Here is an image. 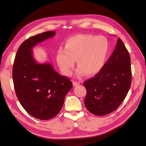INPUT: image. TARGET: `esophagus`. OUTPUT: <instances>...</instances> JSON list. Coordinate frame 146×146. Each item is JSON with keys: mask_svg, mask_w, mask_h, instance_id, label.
Here are the masks:
<instances>
[{"mask_svg": "<svg viewBox=\"0 0 146 146\" xmlns=\"http://www.w3.org/2000/svg\"><path fill=\"white\" fill-rule=\"evenodd\" d=\"M72 84H73V86L75 87V86H78V85L80 84V82H76V81H73Z\"/></svg>", "mask_w": 146, "mask_h": 146, "instance_id": "1", "label": "esophagus"}]
</instances>
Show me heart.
Masks as SVG:
<instances>
[{"instance_id": "obj_1", "label": "heart", "mask_w": 146, "mask_h": 146, "mask_svg": "<svg viewBox=\"0 0 146 146\" xmlns=\"http://www.w3.org/2000/svg\"><path fill=\"white\" fill-rule=\"evenodd\" d=\"M109 51L108 40L91 34H79L66 40L64 49L60 48L56 60L62 73L69 75L77 60L79 75H94L103 67Z\"/></svg>"}]
</instances>
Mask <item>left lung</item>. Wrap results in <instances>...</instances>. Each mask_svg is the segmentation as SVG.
Masks as SVG:
<instances>
[{"mask_svg": "<svg viewBox=\"0 0 146 146\" xmlns=\"http://www.w3.org/2000/svg\"><path fill=\"white\" fill-rule=\"evenodd\" d=\"M130 57L119 38L111 56L95 77L84 82L87 90L84 104L94 115L112 112L124 101L132 81Z\"/></svg>", "mask_w": 146, "mask_h": 146, "instance_id": "8db88e82", "label": "left lung"}]
</instances>
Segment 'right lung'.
Returning a JSON list of instances; mask_svg holds the SVG:
<instances>
[{
	"label": "right lung",
	"instance_id": "add662e5",
	"mask_svg": "<svg viewBox=\"0 0 146 146\" xmlns=\"http://www.w3.org/2000/svg\"><path fill=\"white\" fill-rule=\"evenodd\" d=\"M55 34L54 31L44 32L23 42L17 50L13 68L19 101L29 115L42 120L56 116L72 88L70 80L57 72L51 63H38L33 56V48Z\"/></svg>",
	"mask_w": 146,
	"mask_h": 146
}]
</instances>
